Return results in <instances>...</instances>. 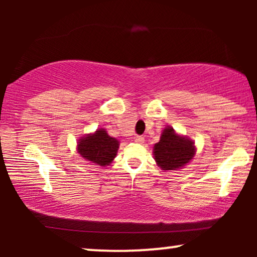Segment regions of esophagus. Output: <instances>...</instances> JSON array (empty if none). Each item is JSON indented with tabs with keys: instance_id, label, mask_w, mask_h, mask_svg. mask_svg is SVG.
Listing matches in <instances>:
<instances>
[{
	"instance_id": "obj_1",
	"label": "esophagus",
	"mask_w": 257,
	"mask_h": 257,
	"mask_svg": "<svg viewBox=\"0 0 257 257\" xmlns=\"http://www.w3.org/2000/svg\"><path fill=\"white\" fill-rule=\"evenodd\" d=\"M144 137H142V136H136L135 137V142L136 143H138V144H143L144 143Z\"/></svg>"
}]
</instances>
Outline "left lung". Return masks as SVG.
<instances>
[{
	"label": "left lung",
	"mask_w": 257,
	"mask_h": 257,
	"mask_svg": "<svg viewBox=\"0 0 257 257\" xmlns=\"http://www.w3.org/2000/svg\"><path fill=\"white\" fill-rule=\"evenodd\" d=\"M195 146L193 140L182 137L167 126L161 133L159 143L153 147L156 163L164 171H177L193 159Z\"/></svg>",
	"instance_id": "left-lung-1"
}]
</instances>
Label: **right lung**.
<instances>
[{
    "instance_id": "right-lung-1",
    "label": "right lung",
    "mask_w": 257,
    "mask_h": 257,
    "mask_svg": "<svg viewBox=\"0 0 257 257\" xmlns=\"http://www.w3.org/2000/svg\"><path fill=\"white\" fill-rule=\"evenodd\" d=\"M119 142L107 135L104 128L86 135L78 140L77 151L80 157L98 166H107L117 156Z\"/></svg>"
}]
</instances>
